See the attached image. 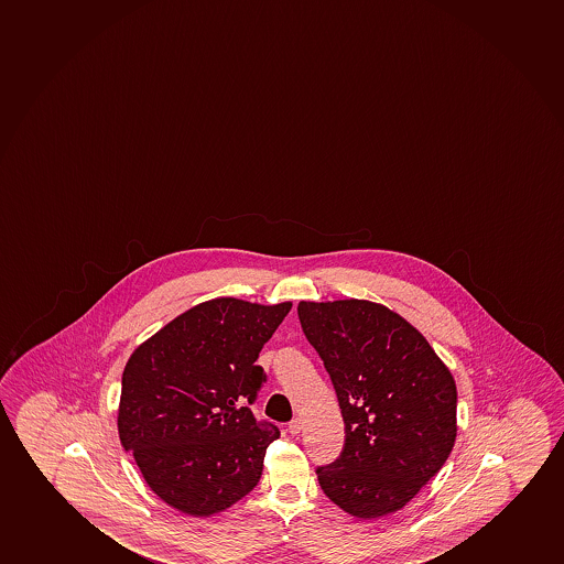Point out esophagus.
I'll list each match as a JSON object with an SVG mask.
<instances>
[{"mask_svg": "<svg viewBox=\"0 0 564 564\" xmlns=\"http://www.w3.org/2000/svg\"><path fill=\"white\" fill-rule=\"evenodd\" d=\"M288 431H290V434H293V436H297V434L303 431V420H301V417H295V420L290 421Z\"/></svg>", "mask_w": 564, "mask_h": 564, "instance_id": "obj_1", "label": "esophagus"}]
</instances>
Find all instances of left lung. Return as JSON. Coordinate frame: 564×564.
<instances>
[{
    "instance_id": "obj_1",
    "label": "left lung",
    "mask_w": 564,
    "mask_h": 564,
    "mask_svg": "<svg viewBox=\"0 0 564 564\" xmlns=\"http://www.w3.org/2000/svg\"><path fill=\"white\" fill-rule=\"evenodd\" d=\"M297 312L346 433L340 457L317 468L319 486L354 518L401 510L454 449V376L414 325L380 303L301 301Z\"/></svg>"
}]
</instances>
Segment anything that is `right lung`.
I'll list each match as a JSON object with an SVG mask.
<instances>
[{"instance_id": "obj_1", "label": "right lung", "mask_w": 564, "mask_h": 564, "mask_svg": "<svg viewBox=\"0 0 564 564\" xmlns=\"http://www.w3.org/2000/svg\"><path fill=\"white\" fill-rule=\"evenodd\" d=\"M292 303L210 299L137 346L126 362L118 434L150 489L178 512L208 518L258 486L280 436L256 421L258 361Z\"/></svg>"}]
</instances>
